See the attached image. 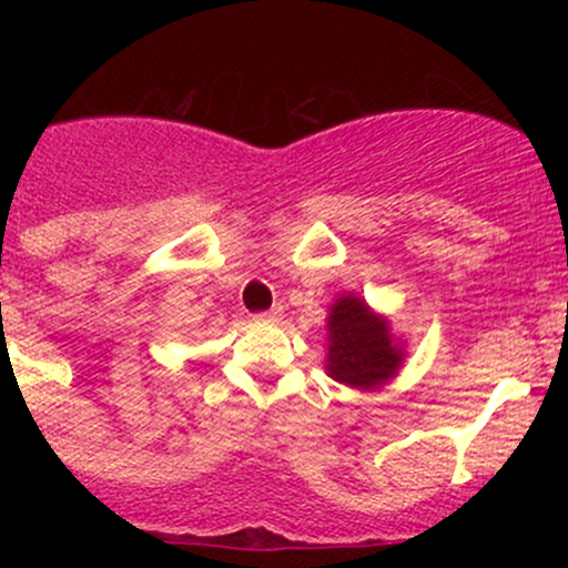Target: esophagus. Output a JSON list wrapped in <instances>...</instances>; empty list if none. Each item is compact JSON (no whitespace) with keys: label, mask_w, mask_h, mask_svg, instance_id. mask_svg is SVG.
Listing matches in <instances>:
<instances>
[{"label":"esophagus","mask_w":568,"mask_h":568,"mask_svg":"<svg viewBox=\"0 0 568 568\" xmlns=\"http://www.w3.org/2000/svg\"><path fill=\"white\" fill-rule=\"evenodd\" d=\"M253 321H258V323H277L280 321V306H275V310L258 312V315H253Z\"/></svg>","instance_id":"1"}]
</instances>
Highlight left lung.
I'll list each match as a JSON object with an SVG mask.
<instances>
[{
	"mask_svg": "<svg viewBox=\"0 0 568 568\" xmlns=\"http://www.w3.org/2000/svg\"><path fill=\"white\" fill-rule=\"evenodd\" d=\"M403 347L395 342L387 317L376 315L355 293H344L328 312L331 379L355 389H379L403 366Z\"/></svg>",
	"mask_w": 568,
	"mask_h": 568,
	"instance_id": "obj_1",
	"label": "left lung"
}]
</instances>
